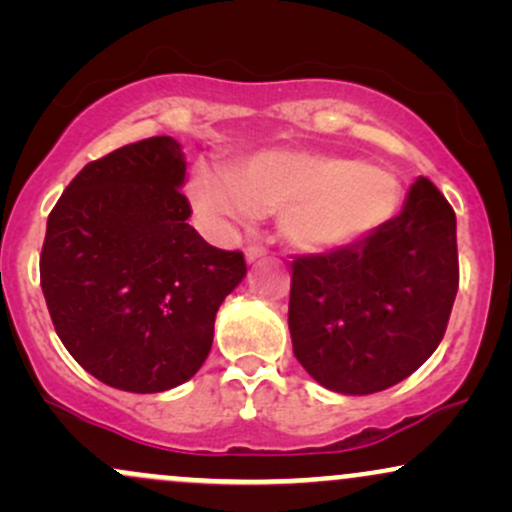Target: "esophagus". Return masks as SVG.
<instances>
[{
    "mask_svg": "<svg viewBox=\"0 0 512 512\" xmlns=\"http://www.w3.org/2000/svg\"><path fill=\"white\" fill-rule=\"evenodd\" d=\"M262 257H267V250L260 248V245H250V248L245 250V260L248 262H257L262 260Z\"/></svg>",
    "mask_w": 512,
    "mask_h": 512,
    "instance_id": "34e87169",
    "label": "esophagus"
}]
</instances>
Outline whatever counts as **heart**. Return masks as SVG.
I'll list each match as a JSON object with an SVG mask.
<instances>
[{
	"mask_svg": "<svg viewBox=\"0 0 512 512\" xmlns=\"http://www.w3.org/2000/svg\"><path fill=\"white\" fill-rule=\"evenodd\" d=\"M187 195L197 221L216 236L260 211H276L281 238L291 248L327 252L354 245L390 221L399 180L358 158L269 149L231 170L197 163Z\"/></svg>",
	"mask_w": 512,
	"mask_h": 512,
	"instance_id": "obj_1",
	"label": "heart"
}]
</instances>
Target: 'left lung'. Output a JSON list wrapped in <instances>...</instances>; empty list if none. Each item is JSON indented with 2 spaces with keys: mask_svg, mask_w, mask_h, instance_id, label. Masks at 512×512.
Instances as JSON below:
<instances>
[{
  "mask_svg": "<svg viewBox=\"0 0 512 512\" xmlns=\"http://www.w3.org/2000/svg\"><path fill=\"white\" fill-rule=\"evenodd\" d=\"M291 269L293 354L327 390L373 395L409 378L443 339L460 284L455 211L419 178L395 219Z\"/></svg>",
  "mask_w": 512,
  "mask_h": 512,
  "instance_id": "8db88e82",
  "label": "left lung"
}]
</instances>
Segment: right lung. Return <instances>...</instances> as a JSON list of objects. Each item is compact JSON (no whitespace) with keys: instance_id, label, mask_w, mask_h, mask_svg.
I'll list each match as a JSON object with an SVG mask.
<instances>
[{"instance_id":"right-lung-1","label":"right lung","mask_w":512,"mask_h":512,"mask_svg":"<svg viewBox=\"0 0 512 512\" xmlns=\"http://www.w3.org/2000/svg\"><path fill=\"white\" fill-rule=\"evenodd\" d=\"M185 154L173 137L91 161L48 216L40 286L57 337L86 373L163 392L207 361L216 310L243 281V252L187 223Z\"/></svg>"}]
</instances>
